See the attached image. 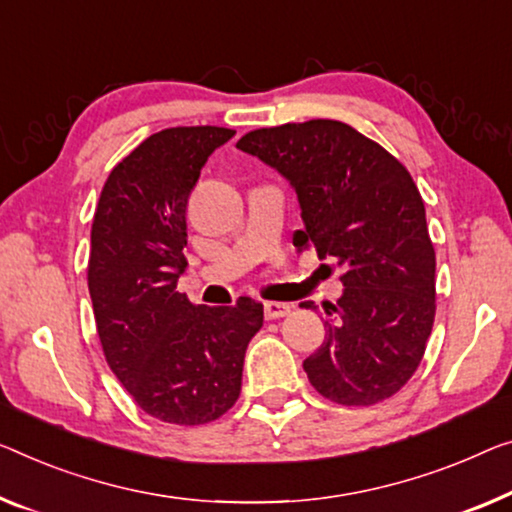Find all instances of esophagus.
<instances>
[{
	"label": "esophagus",
	"mask_w": 512,
	"mask_h": 512,
	"mask_svg": "<svg viewBox=\"0 0 512 512\" xmlns=\"http://www.w3.org/2000/svg\"><path fill=\"white\" fill-rule=\"evenodd\" d=\"M289 312H292V305H289V303H280V301H266L264 303V317L266 319L287 317Z\"/></svg>",
	"instance_id": "34e87169"
}]
</instances>
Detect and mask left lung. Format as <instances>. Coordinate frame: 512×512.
I'll use <instances>...</instances> for the list:
<instances>
[{
	"label": "left lung",
	"mask_w": 512,
	"mask_h": 512,
	"mask_svg": "<svg viewBox=\"0 0 512 512\" xmlns=\"http://www.w3.org/2000/svg\"><path fill=\"white\" fill-rule=\"evenodd\" d=\"M236 149L292 183L305 225L294 246L342 269L345 292L326 308L324 345L303 361L310 384L345 407L391 398L421 363L437 310L434 246L407 167L333 119L257 128Z\"/></svg>",
	"instance_id": "8db88e82"
}]
</instances>
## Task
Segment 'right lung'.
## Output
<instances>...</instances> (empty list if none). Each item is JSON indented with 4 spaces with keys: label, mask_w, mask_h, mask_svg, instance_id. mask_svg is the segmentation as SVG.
Segmentation results:
<instances>
[{
    "label": "right lung",
    "mask_w": 512,
    "mask_h": 512,
    "mask_svg": "<svg viewBox=\"0 0 512 512\" xmlns=\"http://www.w3.org/2000/svg\"><path fill=\"white\" fill-rule=\"evenodd\" d=\"M236 131L177 126L114 165L91 225L87 282L105 361L137 407L163 423H211L241 393L243 356L264 305H193L177 292L188 262L186 207L207 158Z\"/></svg>",
    "instance_id": "1"
}]
</instances>
